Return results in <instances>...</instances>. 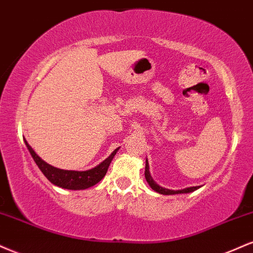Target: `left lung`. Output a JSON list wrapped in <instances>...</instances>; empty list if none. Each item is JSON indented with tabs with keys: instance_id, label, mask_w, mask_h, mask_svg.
Listing matches in <instances>:
<instances>
[{
	"instance_id": "8db88e82",
	"label": "left lung",
	"mask_w": 253,
	"mask_h": 253,
	"mask_svg": "<svg viewBox=\"0 0 253 253\" xmlns=\"http://www.w3.org/2000/svg\"><path fill=\"white\" fill-rule=\"evenodd\" d=\"M145 180H147V182L149 183V186L151 188L154 189V191L160 193V194H163V195H171V194H181V193H191V192H194L197 191L199 188V186L197 187H188V188H185V189H181V191H170V189H167V188H163V187L159 186L155 181L153 180V177H151V175L149 173V163H148V160L145 161Z\"/></svg>"
}]
</instances>
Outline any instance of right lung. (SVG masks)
I'll return each instance as SVG.
<instances>
[{"instance_id": "right-lung-1", "label": "right lung", "mask_w": 253, "mask_h": 253, "mask_svg": "<svg viewBox=\"0 0 253 253\" xmlns=\"http://www.w3.org/2000/svg\"><path fill=\"white\" fill-rule=\"evenodd\" d=\"M26 142L27 148H28L29 153L33 159H34L35 163L38 165V167L40 168V170L42 171L44 176L48 179L53 185L61 187V188L66 189H73V191H79V189H86L88 187L94 186L96 183L99 182L100 180L105 176L108 168L111 163L112 159L116 155L118 149H116L114 153L110 155L105 161H103L100 165H98L97 167L90 169V170L85 171H76V170H64V169H59L53 167V166L48 165L41 160L35 151L32 149V147Z\"/></svg>"}]
</instances>
